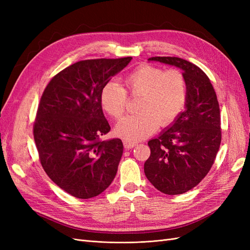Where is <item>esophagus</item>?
I'll return each mask as SVG.
<instances>
[{"label": "esophagus", "instance_id": "34e87169", "mask_svg": "<svg viewBox=\"0 0 250 250\" xmlns=\"http://www.w3.org/2000/svg\"><path fill=\"white\" fill-rule=\"evenodd\" d=\"M124 147H125V149H131V148H133L134 146H137L138 145V143H135V142H131V141H124Z\"/></svg>", "mask_w": 250, "mask_h": 250}]
</instances>
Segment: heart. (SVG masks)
Instances as JSON below:
<instances>
[{
  "mask_svg": "<svg viewBox=\"0 0 250 250\" xmlns=\"http://www.w3.org/2000/svg\"><path fill=\"white\" fill-rule=\"evenodd\" d=\"M126 88L133 96H141L139 113L121 119L116 132L128 141H139L153 133L158 125L172 124L184 110L187 101V82L180 71H164L161 67L143 64L124 79ZM127 93L116 81L105 84L100 94L103 109L120 118L126 107Z\"/></svg>",
  "mask_w": 250,
  "mask_h": 250,
  "instance_id": "heart-1",
  "label": "heart"
}]
</instances>
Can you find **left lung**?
Returning a JSON list of instances; mask_svg holds the SVG:
<instances>
[{
  "mask_svg": "<svg viewBox=\"0 0 250 250\" xmlns=\"http://www.w3.org/2000/svg\"><path fill=\"white\" fill-rule=\"evenodd\" d=\"M149 62L183 71L187 82L185 111L148 142L151 154L145 175L167 195L188 192L206 177L221 143L220 108L208 77L197 65L178 57H151Z\"/></svg>",
  "mask_w": 250,
  "mask_h": 250,
  "instance_id": "left-lung-1",
  "label": "left lung"
}]
</instances>
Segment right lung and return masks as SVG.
<instances>
[{"instance_id": "obj_1", "label": "right lung", "mask_w": 250, "mask_h": 250, "mask_svg": "<svg viewBox=\"0 0 250 250\" xmlns=\"http://www.w3.org/2000/svg\"><path fill=\"white\" fill-rule=\"evenodd\" d=\"M131 59L78 62L53 77L42 96L33 126L40 160L53 183L74 197H95L116 176L123 143L100 140L110 130L100 94Z\"/></svg>"}]
</instances>
